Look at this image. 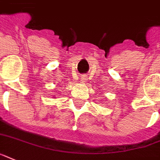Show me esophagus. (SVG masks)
I'll use <instances>...</instances> for the list:
<instances>
[{"label":"esophagus","instance_id":"obj_1","mask_svg":"<svg viewBox=\"0 0 160 160\" xmlns=\"http://www.w3.org/2000/svg\"><path fill=\"white\" fill-rule=\"evenodd\" d=\"M87 80H88V79H87V78H86L85 76H83V77L81 78V81L82 82H85L87 81Z\"/></svg>","mask_w":160,"mask_h":160}]
</instances>
